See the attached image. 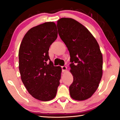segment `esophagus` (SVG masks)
Returning <instances> with one entry per match:
<instances>
[{
    "mask_svg": "<svg viewBox=\"0 0 120 120\" xmlns=\"http://www.w3.org/2000/svg\"><path fill=\"white\" fill-rule=\"evenodd\" d=\"M61 68H62V70L63 72H66L67 71V68L66 66H62Z\"/></svg>",
    "mask_w": 120,
    "mask_h": 120,
    "instance_id": "obj_1",
    "label": "esophagus"
}]
</instances>
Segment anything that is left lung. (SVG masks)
Here are the masks:
<instances>
[{
    "instance_id": "left-lung-1",
    "label": "left lung",
    "mask_w": 120,
    "mask_h": 120,
    "mask_svg": "<svg viewBox=\"0 0 120 120\" xmlns=\"http://www.w3.org/2000/svg\"><path fill=\"white\" fill-rule=\"evenodd\" d=\"M58 33L70 56V72L74 81L71 97L84 101L94 94L103 75V56L96 40L86 27L71 18L57 21Z\"/></svg>"
}]
</instances>
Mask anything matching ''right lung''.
Segmentation results:
<instances>
[{"label":"right lung","mask_w":120,"mask_h":120,"mask_svg":"<svg viewBox=\"0 0 120 120\" xmlns=\"http://www.w3.org/2000/svg\"><path fill=\"white\" fill-rule=\"evenodd\" d=\"M57 36L56 24L46 22L28 30L20 45L21 79L28 92L38 100H52L59 86L61 68L54 66L49 56L50 46Z\"/></svg>","instance_id":"add662e5"}]
</instances>
